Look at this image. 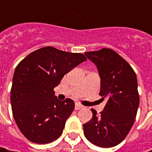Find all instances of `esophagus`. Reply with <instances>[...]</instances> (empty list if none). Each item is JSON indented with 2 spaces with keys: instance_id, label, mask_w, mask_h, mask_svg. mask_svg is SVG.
<instances>
[{
  "instance_id": "34e87169",
  "label": "esophagus",
  "mask_w": 152,
  "mask_h": 152,
  "mask_svg": "<svg viewBox=\"0 0 152 152\" xmlns=\"http://www.w3.org/2000/svg\"><path fill=\"white\" fill-rule=\"evenodd\" d=\"M84 107L82 105H80L79 103H76L75 104V110H79V109H82V108Z\"/></svg>"
}]
</instances>
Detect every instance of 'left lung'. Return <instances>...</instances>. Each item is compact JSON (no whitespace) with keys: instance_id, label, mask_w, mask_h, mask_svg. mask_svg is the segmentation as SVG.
<instances>
[{"instance_id":"1","label":"left lung","mask_w":152,"mask_h":152,"mask_svg":"<svg viewBox=\"0 0 152 152\" xmlns=\"http://www.w3.org/2000/svg\"><path fill=\"white\" fill-rule=\"evenodd\" d=\"M85 55L97 67L101 78L99 95L107 104L101 115L91 109L93 117L84 124V134L97 146L113 147L125 139L135 120L140 104L136 74L112 49L102 48Z\"/></svg>"}]
</instances>
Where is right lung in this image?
<instances>
[{"instance_id":"right-lung-1","label":"right lung","mask_w":152,"mask_h":152,"mask_svg":"<svg viewBox=\"0 0 152 152\" xmlns=\"http://www.w3.org/2000/svg\"><path fill=\"white\" fill-rule=\"evenodd\" d=\"M86 59L82 53L45 46L28 54L16 67L11 89L12 115L28 140L47 144L61 136L74 110V102L59 101L54 88Z\"/></svg>"}]
</instances>
